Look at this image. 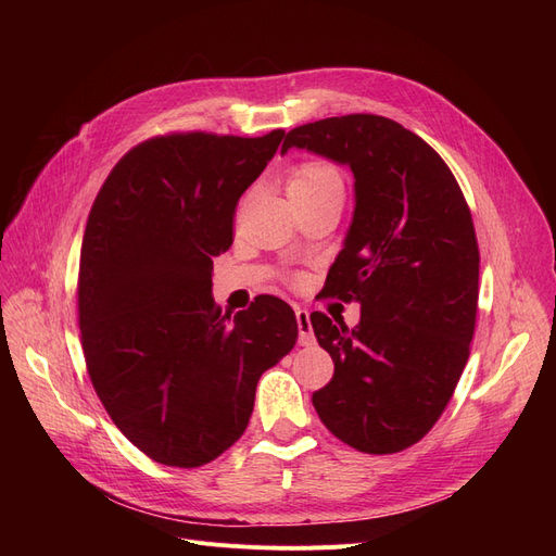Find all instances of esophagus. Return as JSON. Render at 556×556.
<instances>
[{"mask_svg": "<svg viewBox=\"0 0 556 556\" xmlns=\"http://www.w3.org/2000/svg\"><path fill=\"white\" fill-rule=\"evenodd\" d=\"M296 325H299V343L308 345L313 343V327H311V315L304 308H296Z\"/></svg>", "mask_w": 556, "mask_h": 556, "instance_id": "esophagus-1", "label": "esophagus"}]
</instances>
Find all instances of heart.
<instances>
[{"mask_svg":"<svg viewBox=\"0 0 556 556\" xmlns=\"http://www.w3.org/2000/svg\"><path fill=\"white\" fill-rule=\"evenodd\" d=\"M329 190H343V176L329 162L299 164L288 180L290 194H317Z\"/></svg>","mask_w":556,"mask_h":556,"instance_id":"1","label":"heart"}]
</instances>
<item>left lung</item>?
Instances as JSON below:
<instances>
[{
  "instance_id": "left-lung-1",
  "label": "left lung",
  "mask_w": 556,
  "mask_h": 556,
  "mask_svg": "<svg viewBox=\"0 0 556 556\" xmlns=\"http://www.w3.org/2000/svg\"><path fill=\"white\" fill-rule=\"evenodd\" d=\"M290 148L355 176V213L325 294L362 306L359 325L313 313L333 378L313 394L325 427L359 452L417 443L445 410L468 359L480 252L466 199L435 150L382 115L294 127Z\"/></svg>"
}]
</instances>
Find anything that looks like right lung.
<instances>
[{
  "label": "right lung",
  "instance_id": "obj_1",
  "mask_svg": "<svg viewBox=\"0 0 556 556\" xmlns=\"http://www.w3.org/2000/svg\"><path fill=\"white\" fill-rule=\"evenodd\" d=\"M282 137L143 141L92 204L78 268L83 355L113 425L160 464L204 466L237 443L260 376L296 343L282 299L260 296L231 317L211 294L233 208Z\"/></svg>",
  "mask_w": 556,
  "mask_h": 556
}]
</instances>
